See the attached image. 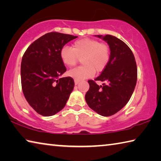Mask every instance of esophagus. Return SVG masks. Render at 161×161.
Returning <instances> with one entry per match:
<instances>
[{
  "label": "esophagus",
  "instance_id": "34e87169",
  "mask_svg": "<svg viewBox=\"0 0 161 161\" xmlns=\"http://www.w3.org/2000/svg\"><path fill=\"white\" fill-rule=\"evenodd\" d=\"M79 82H80V81H79V80H75V85H77V84H79Z\"/></svg>",
  "mask_w": 161,
  "mask_h": 161
}]
</instances>
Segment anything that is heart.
I'll list each match as a JSON object with an SVG mask.
<instances>
[{
    "label": "heart",
    "mask_w": 161,
    "mask_h": 161,
    "mask_svg": "<svg viewBox=\"0 0 161 161\" xmlns=\"http://www.w3.org/2000/svg\"><path fill=\"white\" fill-rule=\"evenodd\" d=\"M61 61L65 66L73 67L78 59L83 65L70 69L67 72L69 77L76 80H82L92 77L95 71L100 72L105 69L109 62L110 50L108 45L92 38H84L73 43L72 48L64 46L59 52Z\"/></svg>",
    "instance_id": "b5f03b06"
}]
</instances>
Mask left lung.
I'll return each instance as SVG.
<instances>
[{"mask_svg": "<svg viewBox=\"0 0 161 161\" xmlns=\"http://www.w3.org/2000/svg\"><path fill=\"white\" fill-rule=\"evenodd\" d=\"M96 36L108 43L111 53L107 66L94 80L108 84L99 86L89 80L85 100L99 115L109 116L121 110L131 97L137 81V66L131 50L122 40L110 35Z\"/></svg>", "mask_w": 161, "mask_h": 161, "instance_id": "8db88e82", "label": "left lung"}]
</instances>
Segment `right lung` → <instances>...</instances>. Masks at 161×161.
<instances>
[{
    "label": "right lung",
    "mask_w": 161,
    "mask_h": 161,
    "mask_svg": "<svg viewBox=\"0 0 161 161\" xmlns=\"http://www.w3.org/2000/svg\"><path fill=\"white\" fill-rule=\"evenodd\" d=\"M74 35L52 32L38 38L22 58V89L27 102L37 114L50 116L66 105L75 86L70 77L59 78L66 72L59 52L77 38Z\"/></svg>",
    "instance_id": "right-lung-1"
}]
</instances>
